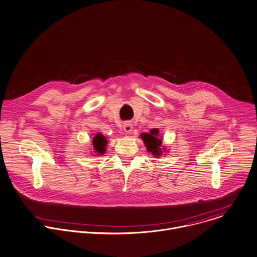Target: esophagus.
I'll list each match as a JSON object with an SVG mask.
<instances>
[{"instance_id": "34e87169", "label": "esophagus", "mask_w": 257, "mask_h": 257, "mask_svg": "<svg viewBox=\"0 0 257 257\" xmlns=\"http://www.w3.org/2000/svg\"><path fill=\"white\" fill-rule=\"evenodd\" d=\"M132 129H133V126L130 122H126L124 123L123 125V131L126 132V133H131L132 132Z\"/></svg>"}]
</instances>
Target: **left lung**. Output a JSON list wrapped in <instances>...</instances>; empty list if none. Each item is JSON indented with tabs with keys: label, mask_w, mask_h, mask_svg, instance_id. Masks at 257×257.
Instances as JSON below:
<instances>
[{
	"label": "left lung",
	"mask_w": 257,
	"mask_h": 257,
	"mask_svg": "<svg viewBox=\"0 0 257 257\" xmlns=\"http://www.w3.org/2000/svg\"><path fill=\"white\" fill-rule=\"evenodd\" d=\"M140 138L143 140L147 151L151 152L154 157H160L165 153L166 147L162 146L163 138L159 136V130L157 128L151 129L149 133L140 134ZM166 152H168V150Z\"/></svg>",
	"instance_id": "8db88e82"
}]
</instances>
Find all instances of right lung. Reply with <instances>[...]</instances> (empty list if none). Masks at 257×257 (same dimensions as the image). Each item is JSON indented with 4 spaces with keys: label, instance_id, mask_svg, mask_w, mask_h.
<instances>
[{
    "label": "right lung",
    "instance_id": "1",
    "mask_svg": "<svg viewBox=\"0 0 257 257\" xmlns=\"http://www.w3.org/2000/svg\"><path fill=\"white\" fill-rule=\"evenodd\" d=\"M107 144H108L107 137H105L102 133H97L93 138V143H92L93 151L91 152H94L96 155H103L107 150L106 148Z\"/></svg>",
    "mask_w": 257,
    "mask_h": 257
}]
</instances>
